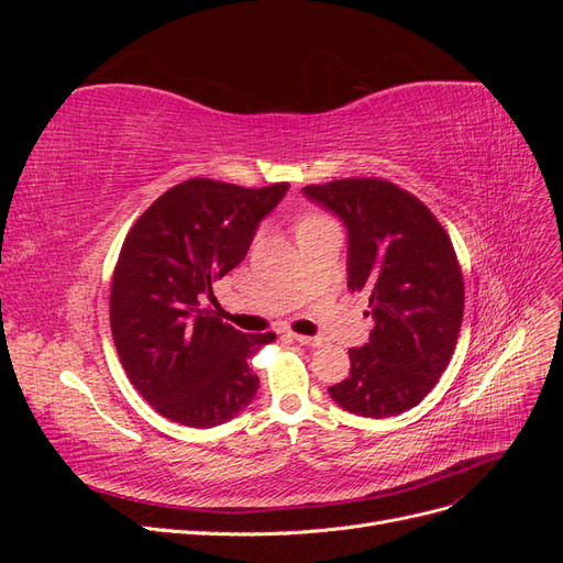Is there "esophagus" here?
<instances>
[{
	"instance_id": "esophagus-1",
	"label": "esophagus",
	"mask_w": 563,
	"mask_h": 563,
	"mask_svg": "<svg viewBox=\"0 0 563 563\" xmlns=\"http://www.w3.org/2000/svg\"><path fill=\"white\" fill-rule=\"evenodd\" d=\"M291 338L300 345H310V347H319L321 338H312V335H300V333H291Z\"/></svg>"
}]
</instances>
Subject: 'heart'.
<instances>
[{"instance_id":"obj_1","label":"heart","mask_w":563,"mask_h":563,"mask_svg":"<svg viewBox=\"0 0 563 563\" xmlns=\"http://www.w3.org/2000/svg\"><path fill=\"white\" fill-rule=\"evenodd\" d=\"M323 220H329V218H323V216H319V213H305V216L298 220L296 230H302V228H310V225L323 223Z\"/></svg>"}]
</instances>
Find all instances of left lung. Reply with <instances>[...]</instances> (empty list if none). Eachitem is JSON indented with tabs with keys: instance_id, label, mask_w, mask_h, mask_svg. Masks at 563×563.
<instances>
[{
	"instance_id": "1",
	"label": "left lung",
	"mask_w": 563,
	"mask_h": 563,
	"mask_svg": "<svg viewBox=\"0 0 563 563\" xmlns=\"http://www.w3.org/2000/svg\"><path fill=\"white\" fill-rule=\"evenodd\" d=\"M302 192L345 223L347 286L371 291L376 321L329 395L356 416H399L430 395L457 343L465 284L453 244L434 213L389 180L345 178Z\"/></svg>"
}]
</instances>
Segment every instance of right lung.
Segmentation results:
<instances>
[{
	"label": "right lung",
	"mask_w": 563,
	"mask_h": 563,
	"mask_svg": "<svg viewBox=\"0 0 563 563\" xmlns=\"http://www.w3.org/2000/svg\"><path fill=\"white\" fill-rule=\"evenodd\" d=\"M286 190L288 183L192 178L166 190L126 234L110 288L112 338L129 380L164 418L213 428L258 391L249 360L277 335L236 331L201 302L244 261Z\"/></svg>",
	"instance_id": "obj_1"
}]
</instances>
